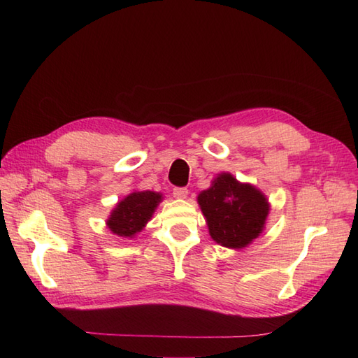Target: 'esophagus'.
<instances>
[{
	"mask_svg": "<svg viewBox=\"0 0 358 358\" xmlns=\"http://www.w3.org/2000/svg\"><path fill=\"white\" fill-rule=\"evenodd\" d=\"M187 194H189V191H187L186 187H175L173 189V196H175V199L183 200V199H186Z\"/></svg>",
	"mask_w": 358,
	"mask_h": 358,
	"instance_id": "obj_1",
	"label": "esophagus"
}]
</instances>
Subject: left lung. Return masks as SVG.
<instances>
[{"label":"left lung","mask_w":358,"mask_h":358,"mask_svg":"<svg viewBox=\"0 0 358 358\" xmlns=\"http://www.w3.org/2000/svg\"><path fill=\"white\" fill-rule=\"evenodd\" d=\"M199 204L212 240L231 249L250 245L263 232L269 214L264 194L240 183L229 172L218 173L212 186L199 195Z\"/></svg>","instance_id":"8db88e82"}]
</instances>
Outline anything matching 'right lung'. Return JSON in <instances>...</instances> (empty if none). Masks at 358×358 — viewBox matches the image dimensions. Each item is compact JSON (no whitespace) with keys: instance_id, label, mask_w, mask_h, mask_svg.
Segmentation results:
<instances>
[{"instance_id":"right-lung-1","label":"right lung","mask_w":358,"mask_h":358,"mask_svg":"<svg viewBox=\"0 0 358 358\" xmlns=\"http://www.w3.org/2000/svg\"><path fill=\"white\" fill-rule=\"evenodd\" d=\"M162 200V194L152 191L129 194L126 199L117 203L106 224L118 237L134 238L143 231Z\"/></svg>"}]
</instances>
